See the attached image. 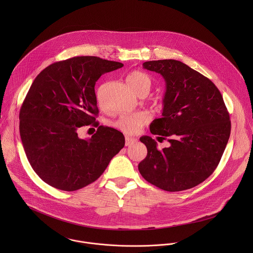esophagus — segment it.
<instances>
[{"mask_svg":"<svg viewBox=\"0 0 253 253\" xmlns=\"http://www.w3.org/2000/svg\"><path fill=\"white\" fill-rule=\"evenodd\" d=\"M135 142H137L136 138L130 137V136H126V146H130V145L134 144Z\"/></svg>","mask_w":253,"mask_h":253,"instance_id":"1","label":"esophagus"}]
</instances>
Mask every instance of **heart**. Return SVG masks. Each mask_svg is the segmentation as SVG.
<instances>
[{
    "instance_id": "b5f03b06",
    "label": "heart",
    "mask_w": 253,
    "mask_h": 253,
    "mask_svg": "<svg viewBox=\"0 0 253 253\" xmlns=\"http://www.w3.org/2000/svg\"><path fill=\"white\" fill-rule=\"evenodd\" d=\"M130 88L137 94L147 95L152 87L151 77L141 71H133L126 78ZM152 119V115L147 111H139L132 114L122 115L113 123V126L126 134H136Z\"/></svg>"
}]
</instances>
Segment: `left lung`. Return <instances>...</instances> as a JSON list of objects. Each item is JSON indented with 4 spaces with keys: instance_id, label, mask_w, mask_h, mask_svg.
I'll list each match as a JSON object with an SVG mask.
<instances>
[{
    "instance_id": "left-lung-1",
    "label": "left lung",
    "mask_w": 253,
    "mask_h": 253,
    "mask_svg": "<svg viewBox=\"0 0 253 253\" xmlns=\"http://www.w3.org/2000/svg\"><path fill=\"white\" fill-rule=\"evenodd\" d=\"M143 68L166 81L163 117L154 120L150 131L170 146L160 151L152 137H140L147 156L139 172L165 191L191 189L210 177L221 160L231 133L229 112L216 85L183 62L147 61Z\"/></svg>"
}]
</instances>
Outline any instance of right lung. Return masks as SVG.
I'll list each match as a JSON object with an SVG mask.
<instances>
[{
    "label": "right lung",
    "mask_w": 253,
    "mask_h": 253,
    "mask_svg": "<svg viewBox=\"0 0 253 253\" xmlns=\"http://www.w3.org/2000/svg\"><path fill=\"white\" fill-rule=\"evenodd\" d=\"M123 63L76 56L50 64L34 80L19 112V131L27 159L48 185L82 189L100 177L125 146L124 134L95 121L94 85L101 75ZM84 125L98 127L88 140L77 136Z\"/></svg>",
    "instance_id": "obj_1"
}]
</instances>
